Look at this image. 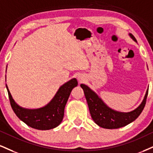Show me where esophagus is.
<instances>
[{
  "label": "esophagus",
  "instance_id": "1",
  "mask_svg": "<svg viewBox=\"0 0 153 153\" xmlns=\"http://www.w3.org/2000/svg\"><path fill=\"white\" fill-rule=\"evenodd\" d=\"M78 79H79V80H80V81H81V80H82V78H78Z\"/></svg>",
  "mask_w": 153,
  "mask_h": 153
}]
</instances>
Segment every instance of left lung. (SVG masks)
Returning a JSON list of instances; mask_svg holds the SVG:
<instances>
[{
  "mask_svg": "<svg viewBox=\"0 0 153 153\" xmlns=\"http://www.w3.org/2000/svg\"><path fill=\"white\" fill-rule=\"evenodd\" d=\"M130 36L135 41H137L132 34H130ZM80 87L84 91L92 118L97 125L101 128L107 129H116L122 128L138 117L144 109L148 94V89L140 105L133 111L130 113H120L108 108L100 97L97 96L96 93L91 91L87 85L81 84Z\"/></svg>",
  "mask_w": 153,
  "mask_h": 153,
  "instance_id": "obj_1",
  "label": "left lung"
}]
</instances>
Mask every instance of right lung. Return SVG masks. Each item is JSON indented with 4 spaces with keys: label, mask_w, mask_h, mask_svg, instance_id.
I'll use <instances>...</instances> for the list:
<instances>
[{
    "label": "right lung",
    "mask_w": 153,
    "mask_h": 153,
    "mask_svg": "<svg viewBox=\"0 0 153 153\" xmlns=\"http://www.w3.org/2000/svg\"><path fill=\"white\" fill-rule=\"evenodd\" d=\"M78 85L75 78L72 79L59 88L53 100L47 105L39 109L29 110L21 108L16 103L10 95L8 86L9 100L16 115L27 126L37 130H51L58 126L64 116V109L72 90Z\"/></svg>",
    "instance_id": "add662e5"
}]
</instances>
